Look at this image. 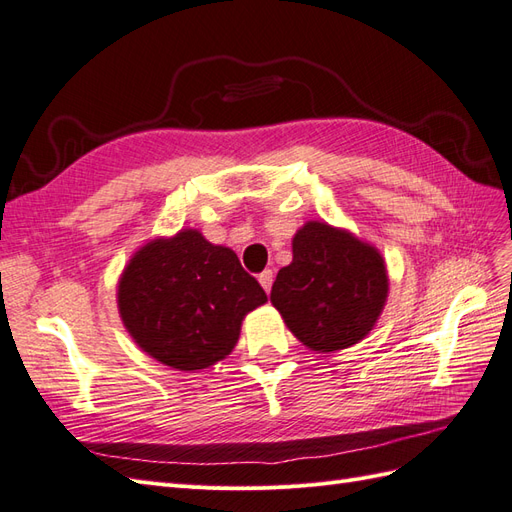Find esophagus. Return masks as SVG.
<instances>
[{"instance_id": "esophagus-1", "label": "esophagus", "mask_w": 512, "mask_h": 512, "mask_svg": "<svg viewBox=\"0 0 512 512\" xmlns=\"http://www.w3.org/2000/svg\"><path fill=\"white\" fill-rule=\"evenodd\" d=\"M272 281H274V272H272V270H264V272L259 274V283H261V287H264V290H266V294L270 292Z\"/></svg>"}]
</instances>
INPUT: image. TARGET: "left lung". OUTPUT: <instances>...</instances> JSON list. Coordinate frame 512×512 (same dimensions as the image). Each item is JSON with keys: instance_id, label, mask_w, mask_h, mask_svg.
<instances>
[{"instance_id": "left-lung-1", "label": "left lung", "mask_w": 512, "mask_h": 512, "mask_svg": "<svg viewBox=\"0 0 512 512\" xmlns=\"http://www.w3.org/2000/svg\"><path fill=\"white\" fill-rule=\"evenodd\" d=\"M389 274L381 251L348 229L307 220L292 238L270 303L300 344L331 355L359 344L381 318Z\"/></svg>"}]
</instances>
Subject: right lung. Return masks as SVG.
Instances as JSON below:
<instances>
[{
  "instance_id": "1",
  "label": "right lung",
  "mask_w": 512,
  "mask_h": 512,
  "mask_svg": "<svg viewBox=\"0 0 512 512\" xmlns=\"http://www.w3.org/2000/svg\"><path fill=\"white\" fill-rule=\"evenodd\" d=\"M266 300L238 255L207 242L199 229L142 244L116 285V305L136 346L181 372L231 355L246 313Z\"/></svg>"
}]
</instances>
